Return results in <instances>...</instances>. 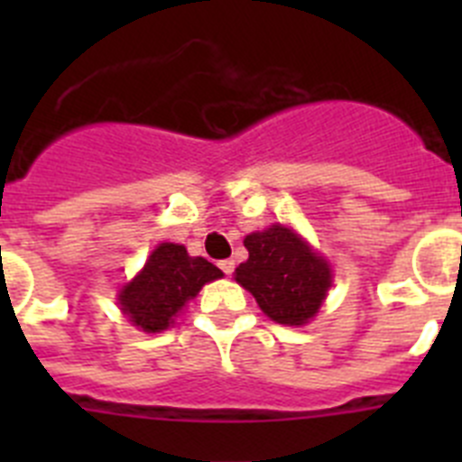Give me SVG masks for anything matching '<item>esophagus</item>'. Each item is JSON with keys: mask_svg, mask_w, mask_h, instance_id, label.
Listing matches in <instances>:
<instances>
[{"mask_svg": "<svg viewBox=\"0 0 462 462\" xmlns=\"http://www.w3.org/2000/svg\"><path fill=\"white\" fill-rule=\"evenodd\" d=\"M219 268H222V271H224V275H234V268H236L234 259H224V261H219Z\"/></svg>", "mask_w": 462, "mask_h": 462, "instance_id": "obj_1", "label": "esophagus"}]
</instances>
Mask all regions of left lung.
<instances>
[{
  "label": "left lung",
  "mask_w": 462,
  "mask_h": 462,
  "mask_svg": "<svg viewBox=\"0 0 462 462\" xmlns=\"http://www.w3.org/2000/svg\"><path fill=\"white\" fill-rule=\"evenodd\" d=\"M245 247L250 259L236 268V282L277 324H308L333 282L328 263L282 224L250 234Z\"/></svg>",
  "instance_id": "8db88e82"
}]
</instances>
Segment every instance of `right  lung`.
I'll use <instances>...</instances> for the list:
<instances>
[{
  "mask_svg": "<svg viewBox=\"0 0 462 462\" xmlns=\"http://www.w3.org/2000/svg\"><path fill=\"white\" fill-rule=\"evenodd\" d=\"M222 277V271L203 256H189L182 245L162 243L150 254L141 275L120 291L122 312L148 333L173 324L182 305L201 291L206 282Z\"/></svg>",
  "mask_w": 462,
  "mask_h": 462,
  "instance_id": "obj_1",
  "label": "right lung"
}]
</instances>
